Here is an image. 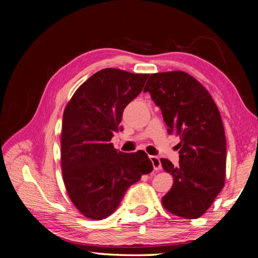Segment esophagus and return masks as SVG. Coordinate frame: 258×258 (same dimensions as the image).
Instances as JSON below:
<instances>
[{"instance_id": "1", "label": "esophagus", "mask_w": 258, "mask_h": 258, "mask_svg": "<svg viewBox=\"0 0 258 258\" xmlns=\"http://www.w3.org/2000/svg\"><path fill=\"white\" fill-rule=\"evenodd\" d=\"M149 158L151 160L152 165H154V169L155 171H158V169H160V160L158 157L156 156H149Z\"/></svg>"}]
</instances>
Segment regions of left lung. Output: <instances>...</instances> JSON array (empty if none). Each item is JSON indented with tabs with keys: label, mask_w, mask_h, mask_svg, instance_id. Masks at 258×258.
Wrapping results in <instances>:
<instances>
[{
	"label": "left lung",
	"mask_w": 258,
	"mask_h": 258,
	"mask_svg": "<svg viewBox=\"0 0 258 258\" xmlns=\"http://www.w3.org/2000/svg\"><path fill=\"white\" fill-rule=\"evenodd\" d=\"M143 91L160 108L167 133L181 140L177 167L160 159L173 176L161 205L178 217L198 218L224 186L226 141L221 113L208 91L184 72L151 74Z\"/></svg>",
	"instance_id": "1"
}]
</instances>
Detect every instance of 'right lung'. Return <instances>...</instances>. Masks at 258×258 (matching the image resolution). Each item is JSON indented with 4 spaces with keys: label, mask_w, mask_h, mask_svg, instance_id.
<instances>
[{
    "label": "right lung",
    "mask_w": 258,
    "mask_h": 258,
    "mask_svg": "<svg viewBox=\"0 0 258 258\" xmlns=\"http://www.w3.org/2000/svg\"><path fill=\"white\" fill-rule=\"evenodd\" d=\"M149 74L102 69L83 83L63 111L61 169L69 199L82 215L102 220L126 190L154 166L145 151H117L111 143L125 107L141 93Z\"/></svg>",
    "instance_id": "right-lung-1"
}]
</instances>
